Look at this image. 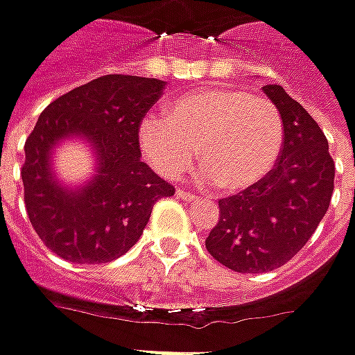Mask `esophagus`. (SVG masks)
<instances>
[{"label":"esophagus","instance_id":"esophagus-1","mask_svg":"<svg viewBox=\"0 0 355 355\" xmlns=\"http://www.w3.org/2000/svg\"><path fill=\"white\" fill-rule=\"evenodd\" d=\"M177 196H178V198H182L184 202H196V200H198V196H196V194H192V192H187V190H177Z\"/></svg>","mask_w":355,"mask_h":355}]
</instances>
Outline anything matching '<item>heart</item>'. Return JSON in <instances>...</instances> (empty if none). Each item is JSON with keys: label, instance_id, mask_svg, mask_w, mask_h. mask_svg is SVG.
I'll list each match as a JSON object with an SVG mask.
<instances>
[{"label": "heart", "instance_id": "1", "mask_svg": "<svg viewBox=\"0 0 355 355\" xmlns=\"http://www.w3.org/2000/svg\"><path fill=\"white\" fill-rule=\"evenodd\" d=\"M285 128L275 105L234 88L187 94L166 110V119L149 116L139 123L147 161L166 178H178L196 161L202 182L224 192L259 184L279 161Z\"/></svg>", "mask_w": 355, "mask_h": 355}]
</instances>
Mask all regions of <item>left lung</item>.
I'll return each instance as SVG.
<instances>
[{"label":"left lung","instance_id":"1","mask_svg":"<svg viewBox=\"0 0 355 355\" xmlns=\"http://www.w3.org/2000/svg\"><path fill=\"white\" fill-rule=\"evenodd\" d=\"M281 114L285 139L275 168L259 184L220 200L206 238L216 261L238 273H265L295 257L326 214L334 161L322 129L283 86H263Z\"/></svg>","mask_w":355,"mask_h":355}]
</instances>
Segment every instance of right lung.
<instances>
[{"label":"right lung","mask_w":355,"mask_h":355,"mask_svg":"<svg viewBox=\"0 0 355 355\" xmlns=\"http://www.w3.org/2000/svg\"><path fill=\"white\" fill-rule=\"evenodd\" d=\"M165 82L107 74L44 107L25 143L21 178L35 232L49 250L72 263H107L139 241L155 202L175 187L141 161L139 123ZM86 140L96 173L67 187L52 171V153L68 139Z\"/></svg>","instance_id":"add662e5"}]
</instances>
